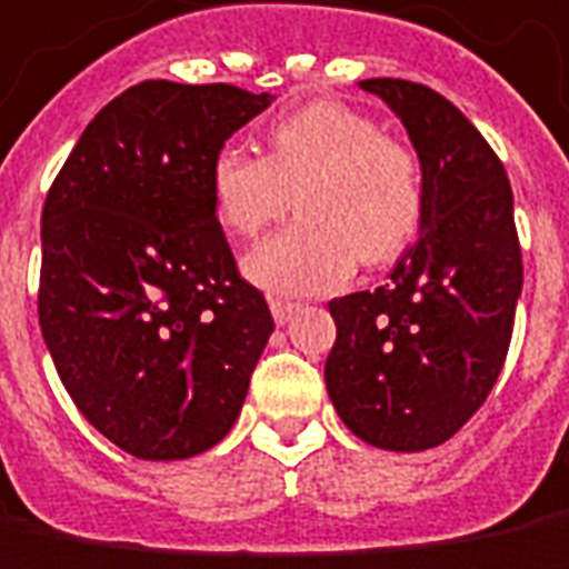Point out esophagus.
Listing matches in <instances>:
<instances>
[{
  "label": "esophagus",
  "mask_w": 569,
  "mask_h": 569,
  "mask_svg": "<svg viewBox=\"0 0 569 569\" xmlns=\"http://www.w3.org/2000/svg\"><path fill=\"white\" fill-rule=\"evenodd\" d=\"M269 307H272V316H276L278 326L291 322L293 312L300 310V303H293V300H281V297H272V300H269Z\"/></svg>",
  "instance_id": "1"
}]
</instances>
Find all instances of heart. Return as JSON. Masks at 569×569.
I'll list each match as a JSON object with an SVG mask.
<instances>
[{"instance_id":"obj_1","label":"heart","mask_w":569,"mask_h":569,"mask_svg":"<svg viewBox=\"0 0 569 569\" xmlns=\"http://www.w3.org/2000/svg\"><path fill=\"white\" fill-rule=\"evenodd\" d=\"M212 212L228 234L253 238L288 209L297 222L262 240L243 272L276 293H329L363 266H385L417 240L426 184L417 152L379 121L319 99L276 118L266 156L228 143L209 159Z\"/></svg>"}]
</instances>
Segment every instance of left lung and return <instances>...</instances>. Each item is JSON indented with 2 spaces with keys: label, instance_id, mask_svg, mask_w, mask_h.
Segmentation results:
<instances>
[{
  "label": "left lung",
  "instance_id": "left-lung-1",
  "mask_svg": "<svg viewBox=\"0 0 569 569\" xmlns=\"http://www.w3.org/2000/svg\"><path fill=\"white\" fill-rule=\"evenodd\" d=\"M360 87L407 128L426 212L382 288L329 303L326 388L366 445L426 451L460 432L501 376L523 291L513 193L486 137L441 93L400 78Z\"/></svg>",
  "mask_w": 569,
  "mask_h": 569
}]
</instances>
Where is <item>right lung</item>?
<instances>
[{
    "mask_svg": "<svg viewBox=\"0 0 569 569\" xmlns=\"http://www.w3.org/2000/svg\"><path fill=\"white\" fill-rule=\"evenodd\" d=\"M272 99L143 80L99 109L46 193L43 341L87 422L140 460L219 445L276 329L206 184L216 150Z\"/></svg>",
    "mask_w": 569,
    "mask_h": 569,
    "instance_id": "right-lung-1",
    "label": "right lung"
}]
</instances>
